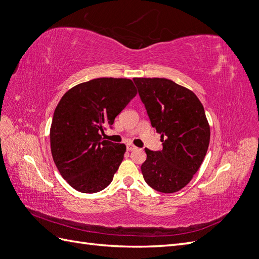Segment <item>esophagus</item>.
I'll return each instance as SVG.
<instances>
[{"label": "esophagus", "mask_w": 259, "mask_h": 259, "mask_svg": "<svg viewBox=\"0 0 259 259\" xmlns=\"http://www.w3.org/2000/svg\"><path fill=\"white\" fill-rule=\"evenodd\" d=\"M135 149H136V147L134 146V144H131V143L127 144V150H128V151H132V150H135Z\"/></svg>", "instance_id": "esophagus-1"}]
</instances>
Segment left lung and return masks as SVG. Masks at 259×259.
Here are the masks:
<instances>
[{"label": "left lung", "mask_w": 259, "mask_h": 259, "mask_svg": "<svg viewBox=\"0 0 259 259\" xmlns=\"http://www.w3.org/2000/svg\"><path fill=\"white\" fill-rule=\"evenodd\" d=\"M162 150L144 149V181L162 193H174L200 169L209 143L204 107L193 92L166 78H134Z\"/></svg>", "instance_id": "8db88e82"}]
</instances>
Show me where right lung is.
<instances>
[{"label":"right lung","instance_id":"add662e5","mask_svg":"<svg viewBox=\"0 0 259 259\" xmlns=\"http://www.w3.org/2000/svg\"><path fill=\"white\" fill-rule=\"evenodd\" d=\"M137 89L127 78H97L66 93L54 111L51 150L59 173L75 190L106 189L123 160L125 146L101 138Z\"/></svg>","mask_w":259,"mask_h":259}]
</instances>
